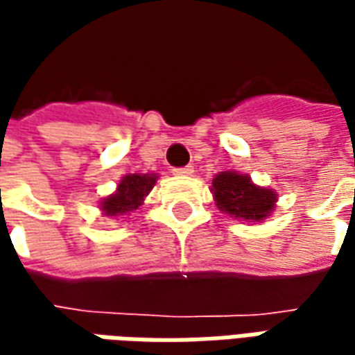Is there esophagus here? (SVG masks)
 Listing matches in <instances>:
<instances>
[{"mask_svg":"<svg viewBox=\"0 0 355 355\" xmlns=\"http://www.w3.org/2000/svg\"><path fill=\"white\" fill-rule=\"evenodd\" d=\"M173 173L177 175V177H188V175H192L193 167L192 165H186V167H175Z\"/></svg>","mask_w":355,"mask_h":355,"instance_id":"esophagus-1","label":"esophagus"}]
</instances>
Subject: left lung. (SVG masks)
<instances>
[{
  "instance_id": "obj_1",
  "label": "left lung",
  "mask_w": 355,
  "mask_h": 355,
  "mask_svg": "<svg viewBox=\"0 0 355 355\" xmlns=\"http://www.w3.org/2000/svg\"><path fill=\"white\" fill-rule=\"evenodd\" d=\"M213 193L220 211L251 223L264 220L275 205V192L254 186L251 178L232 171L213 178Z\"/></svg>"
}]
</instances>
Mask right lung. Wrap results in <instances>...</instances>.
Returning a JSON list of instances; mask_svg holds the SVG:
<instances>
[{
  "label": "right lung",
  "mask_w": 355,
  "mask_h": 355,
  "mask_svg": "<svg viewBox=\"0 0 355 355\" xmlns=\"http://www.w3.org/2000/svg\"><path fill=\"white\" fill-rule=\"evenodd\" d=\"M155 178H157L155 175H139V173L123 177V180L117 186L116 193L108 196L101 203L104 215H125V213L139 207L144 201V196H148V192L154 188Z\"/></svg>",
  "instance_id": "1"
}]
</instances>
